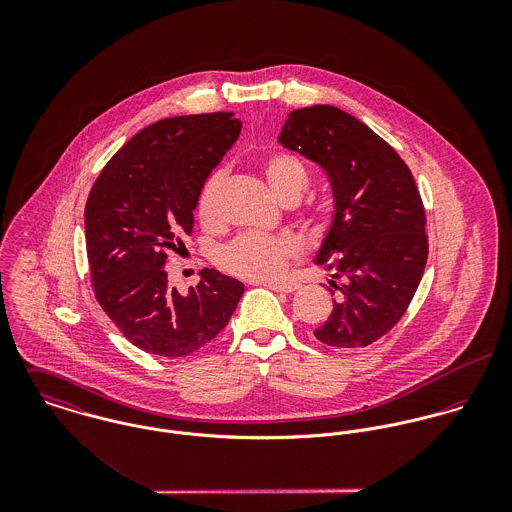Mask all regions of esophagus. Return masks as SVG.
Masks as SVG:
<instances>
[{"label": "esophagus", "mask_w": 512, "mask_h": 512, "mask_svg": "<svg viewBox=\"0 0 512 512\" xmlns=\"http://www.w3.org/2000/svg\"><path fill=\"white\" fill-rule=\"evenodd\" d=\"M262 286L280 293H292L299 288L297 284H292V282H268V284H262Z\"/></svg>", "instance_id": "obj_1"}]
</instances>
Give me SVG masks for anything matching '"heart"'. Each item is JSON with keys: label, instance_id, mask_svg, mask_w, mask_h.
I'll list each match as a JSON object with an SVG mask.
<instances>
[{"label": "heart", "instance_id": "obj_1", "mask_svg": "<svg viewBox=\"0 0 512 512\" xmlns=\"http://www.w3.org/2000/svg\"><path fill=\"white\" fill-rule=\"evenodd\" d=\"M264 175L274 191V195L292 203L303 189L307 187L309 173L301 157L290 151L272 153L264 161ZM224 183V173L215 171L203 185L197 201L199 219L207 226L219 222L220 189ZM315 220L325 219V211L321 207L311 211ZM301 250V242L290 232L280 234H258L246 232L236 236L232 242L222 246L217 254L220 268L228 274L248 278V280H274L284 274L293 256Z\"/></svg>", "mask_w": 512, "mask_h": 512}]
</instances>
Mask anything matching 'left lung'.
Returning a JSON list of instances; mask_svg holds the SVG:
<instances>
[{
    "label": "left lung",
    "instance_id": "8db88e82",
    "mask_svg": "<svg viewBox=\"0 0 512 512\" xmlns=\"http://www.w3.org/2000/svg\"><path fill=\"white\" fill-rule=\"evenodd\" d=\"M278 142L317 163L333 191V222L315 264L335 270L329 319L313 335L359 349L406 313L424 276L428 234L422 197L400 155L351 114L319 104L293 110Z\"/></svg>",
    "mask_w": 512,
    "mask_h": 512
}]
</instances>
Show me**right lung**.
I'll list each match as a JSON object with an SVG mask.
<instances>
[{"mask_svg":"<svg viewBox=\"0 0 512 512\" xmlns=\"http://www.w3.org/2000/svg\"><path fill=\"white\" fill-rule=\"evenodd\" d=\"M230 112L175 116L138 132L100 171L84 209L86 254L98 303L138 349L187 357L226 327L244 284L201 270L189 293L167 282V256L193 230L199 193L234 146Z\"/></svg>","mask_w":512,"mask_h":512,"instance_id":"add662e5","label":"right lung"}]
</instances>
